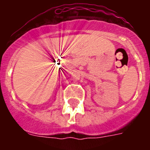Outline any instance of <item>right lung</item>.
Instances as JSON below:
<instances>
[{"label": "right lung", "instance_id": "right-lung-1", "mask_svg": "<svg viewBox=\"0 0 150 150\" xmlns=\"http://www.w3.org/2000/svg\"><path fill=\"white\" fill-rule=\"evenodd\" d=\"M61 70H62V69H61Z\"/></svg>", "mask_w": 150, "mask_h": 150}]
</instances>
